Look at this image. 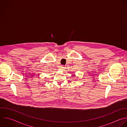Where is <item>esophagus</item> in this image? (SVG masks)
I'll use <instances>...</instances> for the list:
<instances>
[{
    "instance_id": "obj_1",
    "label": "esophagus",
    "mask_w": 127,
    "mask_h": 127,
    "mask_svg": "<svg viewBox=\"0 0 127 127\" xmlns=\"http://www.w3.org/2000/svg\"><path fill=\"white\" fill-rule=\"evenodd\" d=\"M64 66H61L60 67V70H64Z\"/></svg>"
}]
</instances>
